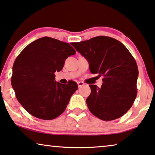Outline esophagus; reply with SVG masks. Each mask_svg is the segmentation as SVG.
Wrapping results in <instances>:
<instances>
[{"instance_id": "esophagus-1", "label": "esophagus", "mask_w": 155, "mask_h": 155, "mask_svg": "<svg viewBox=\"0 0 155 155\" xmlns=\"http://www.w3.org/2000/svg\"><path fill=\"white\" fill-rule=\"evenodd\" d=\"M77 84H78V87H81L84 86V85H85L84 83L82 82V81H78V82H77Z\"/></svg>"}]
</instances>
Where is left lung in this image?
Here are the masks:
<instances>
[{"instance_id": "8db88e82", "label": "left lung", "mask_w": 155, "mask_h": 155, "mask_svg": "<svg viewBox=\"0 0 155 155\" xmlns=\"http://www.w3.org/2000/svg\"><path fill=\"white\" fill-rule=\"evenodd\" d=\"M71 45L87 60L92 74L103 76L101 87L89 85L86 99L90 111L102 120L122 117L137 95V64L123 44L114 38L97 36Z\"/></svg>"}]
</instances>
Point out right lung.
Wrapping results in <instances>:
<instances>
[{
	"mask_svg": "<svg viewBox=\"0 0 155 155\" xmlns=\"http://www.w3.org/2000/svg\"><path fill=\"white\" fill-rule=\"evenodd\" d=\"M70 44L44 37L29 44L16 58L11 84L23 107L34 117L53 120L63 114L71 95L78 89L75 81L61 84L55 72L74 55Z\"/></svg>",
	"mask_w": 155,
	"mask_h": 155,
	"instance_id": "1",
	"label": "right lung"
}]
</instances>
